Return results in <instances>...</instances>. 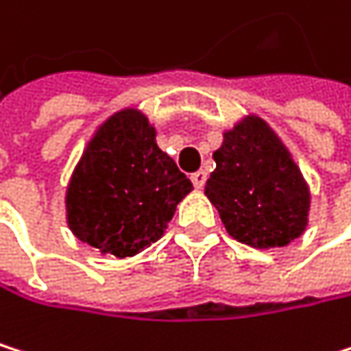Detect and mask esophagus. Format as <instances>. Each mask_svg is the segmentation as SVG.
<instances>
[{
	"instance_id": "34e87169",
	"label": "esophagus",
	"mask_w": 351,
	"mask_h": 351,
	"mask_svg": "<svg viewBox=\"0 0 351 351\" xmlns=\"http://www.w3.org/2000/svg\"><path fill=\"white\" fill-rule=\"evenodd\" d=\"M191 181H193V187L195 189H202L206 185V172L204 170H197L195 174H191Z\"/></svg>"
}]
</instances>
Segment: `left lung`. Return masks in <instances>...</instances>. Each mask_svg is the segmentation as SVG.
<instances>
[{
	"label": "left lung",
	"mask_w": 351,
	"mask_h": 351,
	"mask_svg": "<svg viewBox=\"0 0 351 351\" xmlns=\"http://www.w3.org/2000/svg\"><path fill=\"white\" fill-rule=\"evenodd\" d=\"M206 195L227 233L258 250L285 247L308 227L310 189L289 149L260 116L224 131Z\"/></svg>",
	"instance_id": "1"
}]
</instances>
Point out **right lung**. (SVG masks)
Wrapping results in <instances>:
<instances>
[{
	"label": "right lung",
	"instance_id": "obj_1",
	"mask_svg": "<svg viewBox=\"0 0 351 351\" xmlns=\"http://www.w3.org/2000/svg\"><path fill=\"white\" fill-rule=\"evenodd\" d=\"M191 189V181L158 147L147 116L124 108L99 124L74 168L66 220L83 243L127 258L164 235Z\"/></svg>",
	"mask_w": 351,
	"mask_h": 351
}]
</instances>
